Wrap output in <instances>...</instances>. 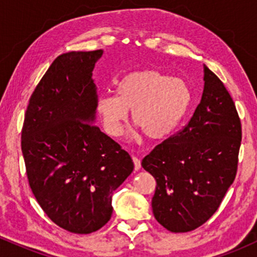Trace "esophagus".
<instances>
[{
  "label": "esophagus",
  "instance_id": "34e87169",
  "mask_svg": "<svg viewBox=\"0 0 257 257\" xmlns=\"http://www.w3.org/2000/svg\"><path fill=\"white\" fill-rule=\"evenodd\" d=\"M133 162H134V169L135 170H139L141 168V162L140 159L138 157H135V156H133Z\"/></svg>",
  "mask_w": 257,
  "mask_h": 257
}]
</instances>
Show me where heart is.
Returning a JSON list of instances; mask_svg holds the SVG:
<instances>
[{
    "label": "heart",
    "instance_id": "1",
    "mask_svg": "<svg viewBox=\"0 0 257 257\" xmlns=\"http://www.w3.org/2000/svg\"><path fill=\"white\" fill-rule=\"evenodd\" d=\"M192 93L184 79L141 70L125 75L117 83V95L104 93L96 100L106 133L118 137L132 110V118L150 139L167 138L185 118Z\"/></svg>",
    "mask_w": 257,
    "mask_h": 257
}]
</instances>
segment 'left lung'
<instances>
[{
    "label": "left lung",
    "mask_w": 257,
    "mask_h": 257,
    "mask_svg": "<svg viewBox=\"0 0 257 257\" xmlns=\"http://www.w3.org/2000/svg\"><path fill=\"white\" fill-rule=\"evenodd\" d=\"M241 124L220 78L204 65V89L190 122L141 162L156 179L152 210L168 231L196 229L219 209L237 174Z\"/></svg>",
    "instance_id": "obj_1"
}]
</instances>
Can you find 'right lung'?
Masks as SVG:
<instances>
[{
	"label": "right lung",
	"mask_w": 257,
	"mask_h": 257,
	"mask_svg": "<svg viewBox=\"0 0 257 257\" xmlns=\"http://www.w3.org/2000/svg\"><path fill=\"white\" fill-rule=\"evenodd\" d=\"M102 51L53 61L32 93L22 131L26 175L47 216L88 234L107 223L112 193L134 169L129 153L94 124L93 70Z\"/></svg>",
	"instance_id": "right-lung-1"
}]
</instances>
